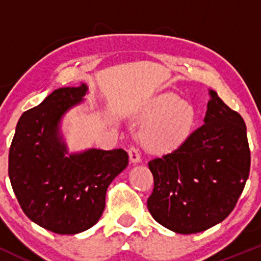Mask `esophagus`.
I'll list each match as a JSON object with an SVG mask.
<instances>
[{"label":"esophagus","mask_w":261,"mask_h":261,"mask_svg":"<svg viewBox=\"0 0 261 261\" xmlns=\"http://www.w3.org/2000/svg\"><path fill=\"white\" fill-rule=\"evenodd\" d=\"M128 155H130V161L133 163H140L141 162V153L136 147H131L128 149Z\"/></svg>","instance_id":"esophagus-1"}]
</instances>
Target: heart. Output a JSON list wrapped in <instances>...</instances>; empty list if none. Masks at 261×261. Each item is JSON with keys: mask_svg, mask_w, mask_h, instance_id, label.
<instances>
[{"mask_svg": "<svg viewBox=\"0 0 261 261\" xmlns=\"http://www.w3.org/2000/svg\"><path fill=\"white\" fill-rule=\"evenodd\" d=\"M151 120L142 128L140 140L143 147L154 153L172 152L182 145L193 130L195 110L174 93H166L155 99L142 115Z\"/></svg>", "mask_w": 261, "mask_h": 261, "instance_id": "1", "label": "heart"}]
</instances>
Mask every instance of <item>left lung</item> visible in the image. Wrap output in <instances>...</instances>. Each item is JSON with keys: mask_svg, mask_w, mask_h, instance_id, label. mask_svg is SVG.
Wrapping results in <instances>:
<instances>
[{"mask_svg": "<svg viewBox=\"0 0 261 261\" xmlns=\"http://www.w3.org/2000/svg\"><path fill=\"white\" fill-rule=\"evenodd\" d=\"M203 125L172 153L148 162L154 188L152 217L180 234L206 230L234 208L249 176L247 127L238 113L210 89Z\"/></svg>", "mask_w": 261, "mask_h": 261, "instance_id": "left-lung-1", "label": "left lung"}]
</instances>
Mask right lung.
Returning <instances> with one entry per match:
<instances>
[{
    "instance_id": "1",
    "label": "right lung",
    "mask_w": 261,
    "mask_h": 261,
    "mask_svg": "<svg viewBox=\"0 0 261 261\" xmlns=\"http://www.w3.org/2000/svg\"><path fill=\"white\" fill-rule=\"evenodd\" d=\"M88 87H65L18 121L8 155V175L23 212L58 234L94 226L106 207L107 189L127 167L124 149L89 148L68 153L61 120L82 103Z\"/></svg>"
}]
</instances>
